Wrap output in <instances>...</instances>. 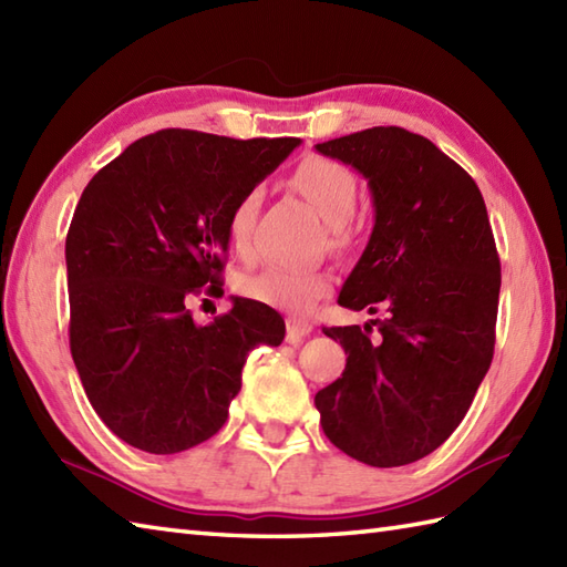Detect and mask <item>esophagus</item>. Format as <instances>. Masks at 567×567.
<instances>
[{"instance_id": "1", "label": "esophagus", "mask_w": 567, "mask_h": 567, "mask_svg": "<svg viewBox=\"0 0 567 567\" xmlns=\"http://www.w3.org/2000/svg\"><path fill=\"white\" fill-rule=\"evenodd\" d=\"M311 333V323L302 321V319H287V341L290 343H299L305 336Z\"/></svg>"}]
</instances>
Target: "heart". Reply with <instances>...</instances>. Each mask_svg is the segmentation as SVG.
Here are the masks:
<instances>
[{"mask_svg": "<svg viewBox=\"0 0 567 567\" xmlns=\"http://www.w3.org/2000/svg\"><path fill=\"white\" fill-rule=\"evenodd\" d=\"M292 185L315 204L317 212L331 224L333 244L343 246L348 240V219L358 204V177L351 167L321 155H311L297 165ZM262 192L258 187L246 189L231 209H228V240L244 260L256 258V221L260 212ZM331 275L323 270H295L282 265H270L260 272L238 277V292L256 302L287 311V315H307L321 297L331 292Z\"/></svg>", "mask_w": 567, "mask_h": 567, "instance_id": "obj_1", "label": "heart"}]
</instances>
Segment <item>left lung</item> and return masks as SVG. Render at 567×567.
<instances>
[{
    "instance_id": "1",
    "label": "left lung",
    "mask_w": 567,
    "mask_h": 567,
    "mask_svg": "<svg viewBox=\"0 0 567 567\" xmlns=\"http://www.w3.org/2000/svg\"><path fill=\"white\" fill-rule=\"evenodd\" d=\"M368 179L375 228L339 305L388 309L370 323L323 327L348 353L317 392L327 439L372 467L414 463L451 436L495 353L499 256L475 179L424 136L375 126L317 143Z\"/></svg>"
}]
</instances>
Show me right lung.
Instances as JSON below:
<instances>
[{
  "label": "right lung",
  "mask_w": 567,
  "mask_h": 567,
  "mask_svg": "<svg viewBox=\"0 0 567 567\" xmlns=\"http://www.w3.org/2000/svg\"><path fill=\"white\" fill-rule=\"evenodd\" d=\"M299 138L163 128L90 179L65 238L70 353L84 394L118 439L155 455L224 426L240 370L285 321L252 299L197 327L185 302L221 290L228 209Z\"/></svg>",
  "instance_id": "right-lung-1"
}]
</instances>
